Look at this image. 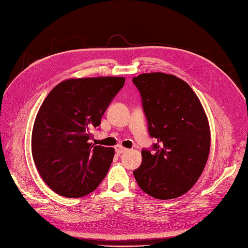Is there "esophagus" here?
Here are the masks:
<instances>
[{"instance_id": "1", "label": "esophagus", "mask_w": 248, "mask_h": 248, "mask_svg": "<svg viewBox=\"0 0 248 248\" xmlns=\"http://www.w3.org/2000/svg\"><path fill=\"white\" fill-rule=\"evenodd\" d=\"M127 150H128L127 148H124V147H122V146H117V147H115V153H116L117 155H121V154L126 153Z\"/></svg>"}]
</instances>
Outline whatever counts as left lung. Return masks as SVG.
<instances>
[{
	"label": "left lung",
	"instance_id": "obj_1",
	"mask_svg": "<svg viewBox=\"0 0 248 248\" xmlns=\"http://www.w3.org/2000/svg\"><path fill=\"white\" fill-rule=\"evenodd\" d=\"M140 90L155 153L141 151L134 171L137 184L157 199L187 193L201 177L210 151L205 110L187 82L171 74L146 73L133 78Z\"/></svg>",
	"mask_w": 248,
	"mask_h": 248
}]
</instances>
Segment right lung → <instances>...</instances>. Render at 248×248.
Returning a JSON list of instances; mask_svg holds the SVG:
<instances>
[{
	"instance_id": "add662e5",
	"label": "right lung",
	"mask_w": 248,
	"mask_h": 248,
	"mask_svg": "<svg viewBox=\"0 0 248 248\" xmlns=\"http://www.w3.org/2000/svg\"><path fill=\"white\" fill-rule=\"evenodd\" d=\"M124 77L69 78L56 85L37 113L31 153L39 174L56 194L77 198L90 194L106 177L114 149L91 145Z\"/></svg>"
}]
</instances>
